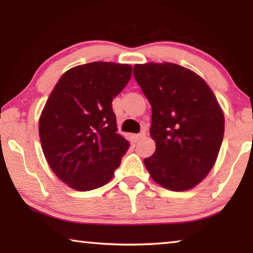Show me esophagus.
<instances>
[{"mask_svg":"<svg viewBox=\"0 0 253 253\" xmlns=\"http://www.w3.org/2000/svg\"><path fill=\"white\" fill-rule=\"evenodd\" d=\"M144 136H145V131H142V132H139V134L135 135V139H136V140H139L140 138H143Z\"/></svg>","mask_w":253,"mask_h":253,"instance_id":"obj_1","label":"esophagus"}]
</instances>
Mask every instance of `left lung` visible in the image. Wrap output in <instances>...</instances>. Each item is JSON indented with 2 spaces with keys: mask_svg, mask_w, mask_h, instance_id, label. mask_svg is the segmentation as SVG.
Wrapping results in <instances>:
<instances>
[{
  "mask_svg": "<svg viewBox=\"0 0 253 253\" xmlns=\"http://www.w3.org/2000/svg\"><path fill=\"white\" fill-rule=\"evenodd\" d=\"M134 77L152 106L156 149L144 164L170 191L198 185L212 169L224 134V115L208 84L175 63L135 65Z\"/></svg>",
  "mask_w": 253,
  "mask_h": 253,
  "instance_id": "obj_1",
  "label": "left lung"
}]
</instances>
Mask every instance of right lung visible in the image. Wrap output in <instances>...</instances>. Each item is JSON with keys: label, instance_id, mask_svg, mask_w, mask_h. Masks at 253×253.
<instances>
[{"label": "right lung", "instance_id": "1", "mask_svg": "<svg viewBox=\"0 0 253 253\" xmlns=\"http://www.w3.org/2000/svg\"><path fill=\"white\" fill-rule=\"evenodd\" d=\"M132 68L90 62L61 76L42 110L39 135L54 174L77 191L108 183L129 142L117 134L111 101L130 80Z\"/></svg>", "mask_w": 253, "mask_h": 253}]
</instances>
